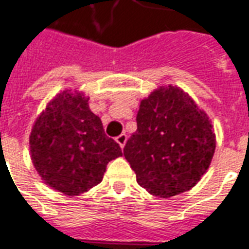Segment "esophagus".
<instances>
[{
  "label": "esophagus",
  "mask_w": 249,
  "mask_h": 249,
  "mask_svg": "<svg viewBox=\"0 0 249 249\" xmlns=\"http://www.w3.org/2000/svg\"><path fill=\"white\" fill-rule=\"evenodd\" d=\"M116 142L121 146V147H124L125 142H126V134H125V133H121L120 136H117Z\"/></svg>",
  "instance_id": "34e87169"
}]
</instances>
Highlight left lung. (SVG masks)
<instances>
[{
    "label": "left lung",
    "instance_id": "left-lung-1",
    "mask_svg": "<svg viewBox=\"0 0 249 249\" xmlns=\"http://www.w3.org/2000/svg\"><path fill=\"white\" fill-rule=\"evenodd\" d=\"M137 130L124 157L137 183L154 196L187 192L201 179L215 150L209 117L179 87H160L140 104Z\"/></svg>",
    "mask_w": 249,
    "mask_h": 249
}]
</instances>
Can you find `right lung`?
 <instances>
[{
  "label": "right lung",
  "instance_id": "add662e5",
  "mask_svg": "<svg viewBox=\"0 0 249 249\" xmlns=\"http://www.w3.org/2000/svg\"><path fill=\"white\" fill-rule=\"evenodd\" d=\"M89 98L64 91L47 106L30 136L32 163L45 184L68 196L98 185L120 145L104 133Z\"/></svg>",
  "mask_w": 249,
  "mask_h": 249
}]
</instances>
